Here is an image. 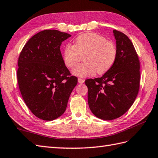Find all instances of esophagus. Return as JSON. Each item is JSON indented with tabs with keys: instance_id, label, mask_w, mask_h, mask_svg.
Instances as JSON below:
<instances>
[{
	"instance_id": "esophagus-1",
	"label": "esophagus",
	"mask_w": 158,
	"mask_h": 158,
	"mask_svg": "<svg viewBox=\"0 0 158 158\" xmlns=\"http://www.w3.org/2000/svg\"><path fill=\"white\" fill-rule=\"evenodd\" d=\"M84 81H85V80L83 79H82V78H78V82L79 83H84Z\"/></svg>"
}]
</instances>
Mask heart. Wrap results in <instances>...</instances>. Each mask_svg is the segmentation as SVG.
Returning <instances> with one entry per match:
<instances>
[{
	"mask_svg": "<svg viewBox=\"0 0 158 158\" xmlns=\"http://www.w3.org/2000/svg\"><path fill=\"white\" fill-rule=\"evenodd\" d=\"M83 56L84 62L76 66L73 73L84 77L106 73L115 62L117 49L115 44L105 37L95 32H87L77 36L75 45L67 43L64 48L63 60L69 68H73L81 61Z\"/></svg>",
	"mask_w": 158,
	"mask_h": 158,
	"instance_id": "1",
	"label": "heart"
}]
</instances>
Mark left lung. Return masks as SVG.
I'll return each mask as SVG.
<instances>
[{
  "label": "left lung",
  "mask_w": 158,
  "mask_h": 158,
  "mask_svg": "<svg viewBox=\"0 0 158 158\" xmlns=\"http://www.w3.org/2000/svg\"><path fill=\"white\" fill-rule=\"evenodd\" d=\"M113 34L117 45L114 64L102 77L85 81L89 109L104 120L123 115L135 102L140 88V61L135 47L123 32L113 30Z\"/></svg>",
  "instance_id": "1"
}]
</instances>
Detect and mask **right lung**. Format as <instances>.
I'll return each instance as SVG.
<instances>
[{"mask_svg":"<svg viewBox=\"0 0 158 158\" xmlns=\"http://www.w3.org/2000/svg\"><path fill=\"white\" fill-rule=\"evenodd\" d=\"M71 36L45 30L30 39L19 56L17 78L26 106L38 118L52 121L61 116L77 84L64 62L60 45Z\"/></svg>","mask_w":158,"mask_h":158,"instance_id":"add662e5","label":"right lung"}]
</instances>
